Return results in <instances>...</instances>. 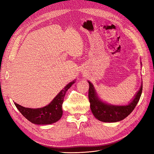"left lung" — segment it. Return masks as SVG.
Segmentation results:
<instances>
[{
  "label": "left lung",
  "instance_id": "1",
  "mask_svg": "<svg viewBox=\"0 0 154 154\" xmlns=\"http://www.w3.org/2000/svg\"><path fill=\"white\" fill-rule=\"evenodd\" d=\"M88 99L94 117L103 122H116L126 118L135 109L142 92V85L135 95L134 99L127 106H113L102 102L98 97L94 85L90 82Z\"/></svg>",
  "mask_w": 154,
  "mask_h": 154
}]
</instances>
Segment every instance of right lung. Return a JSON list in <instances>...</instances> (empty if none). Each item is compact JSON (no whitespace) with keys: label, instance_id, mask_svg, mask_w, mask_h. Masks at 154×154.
<instances>
[{"label":"right lung","instance_id":"right-lung-1","mask_svg":"<svg viewBox=\"0 0 154 154\" xmlns=\"http://www.w3.org/2000/svg\"><path fill=\"white\" fill-rule=\"evenodd\" d=\"M74 83V81H72L68 84L52 101L45 107L38 109H30L22 107L15 102L14 104L22 116L32 123L37 125H47L55 123L60 120L62 116V107L65 95L69 88Z\"/></svg>","mask_w":154,"mask_h":154}]
</instances>
